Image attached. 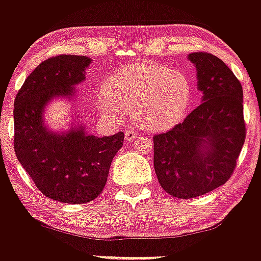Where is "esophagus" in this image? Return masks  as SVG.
<instances>
[{
  "label": "esophagus",
  "instance_id": "esophagus-1",
  "mask_svg": "<svg viewBox=\"0 0 261 261\" xmlns=\"http://www.w3.org/2000/svg\"><path fill=\"white\" fill-rule=\"evenodd\" d=\"M137 136H139V135L135 133L134 130H126V131H125V140H126V141L136 140Z\"/></svg>",
  "mask_w": 261,
  "mask_h": 261
}]
</instances>
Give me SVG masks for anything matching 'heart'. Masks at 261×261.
Segmentation results:
<instances>
[{
    "label": "heart",
    "mask_w": 261,
    "mask_h": 261,
    "mask_svg": "<svg viewBox=\"0 0 261 261\" xmlns=\"http://www.w3.org/2000/svg\"><path fill=\"white\" fill-rule=\"evenodd\" d=\"M190 100L191 85L187 74L164 65L139 64L114 72L97 104L109 118L119 119L130 113L136 126L161 131L181 120Z\"/></svg>",
    "instance_id": "1"
}]
</instances>
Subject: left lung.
Here are the masks:
<instances>
[{
	"mask_svg": "<svg viewBox=\"0 0 261 261\" xmlns=\"http://www.w3.org/2000/svg\"><path fill=\"white\" fill-rule=\"evenodd\" d=\"M202 101L184 121L153 137L161 187L178 199L201 196L232 175L245 140L243 88L221 59L189 54Z\"/></svg>",
	"mask_w": 261,
	"mask_h": 261,
	"instance_id": "8db88e82",
	"label": "left lung"
}]
</instances>
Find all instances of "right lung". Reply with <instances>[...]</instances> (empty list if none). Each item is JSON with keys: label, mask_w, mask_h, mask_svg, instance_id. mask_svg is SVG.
I'll return each instance as SVG.
<instances>
[{"label": "right lung", "mask_w": 261, "mask_h": 261, "mask_svg": "<svg viewBox=\"0 0 261 261\" xmlns=\"http://www.w3.org/2000/svg\"><path fill=\"white\" fill-rule=\"evenodd\" d=\"M92 60L59 55L45 60L27 77L14 99V152L37 188L49 199L85 203L103 191L114 155L122 147L124 133L97 137L83 125L55 133L44 112L54 98L71 99L86 79Z\"/></svg>", "instance_id": "right-lung-1"}]
</instances>
